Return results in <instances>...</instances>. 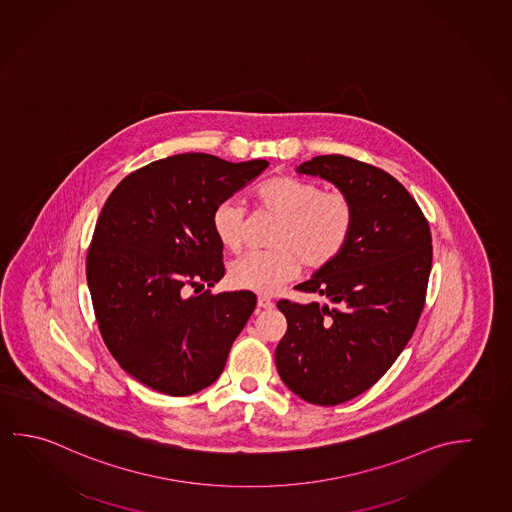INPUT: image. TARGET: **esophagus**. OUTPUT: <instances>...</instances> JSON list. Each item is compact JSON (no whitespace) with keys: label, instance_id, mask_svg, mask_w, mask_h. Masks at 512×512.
<instances>
[{"label":"esophagus","instance_id":"34e87169","mask_svg":"<svg viewBox=\"0 0 512 512\" xmlns=\"http://www.w3.org/2000/svg\"><path fill=\"white\" fill-rule=\"evenodd\" d=\"M257 305H259L260 309H273V305L275 302L268 298V296H259V300H257Z\"/></svg>","mask_w":512,"mask_h":512}]
</instances>
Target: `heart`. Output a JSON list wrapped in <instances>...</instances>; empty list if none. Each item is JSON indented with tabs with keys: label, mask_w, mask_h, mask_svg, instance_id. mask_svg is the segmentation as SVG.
Instances as JSON below:
<instances>
[{
	"label": "heart",
	"mask_w": 512,
	"mask_h": 512,
	"mask_svg": "<svg viewBox=\"0 0 512 512\" xmlns=\"http://www.w3.org/2000/svg\"><path fill=\"white\" fill-rule=\"evenodd\" d=\"M255 196L278 225L269 237L273 250L246 253L230 266L228 278L237 289L273 295L298 277L302 262L307 268H323L349 243L356 214L345 192L282 176L266 181ZM244 219L246 210L237 199H225L214 208L212 228L226 250H241Z\"/></svg>",
	"instance_id": "b5f03b06"
}]
</instances>
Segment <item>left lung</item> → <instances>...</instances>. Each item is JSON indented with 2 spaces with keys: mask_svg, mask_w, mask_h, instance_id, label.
<instances>
[{
  "mask_svg": "<svg viewBox=\"0 0 512 512\" xmlns=\"http://www.w3.org/2000/svg\"><path fill=\"white\" fill-rule=\"evenodd\" d=\"M345 192L354 228L343 252L298 284L329 302L280 300L287 331L278 376L307 403L334 406L363 394L412 338L431 271L430 225L394 176L341 154L296 167Z\"/></svg>",
  "mask_w": 512,
  "mask_h": 512,
  "instance_id": "obj_1",
  "label": "left lung"
}]
</instances>
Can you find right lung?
<instances>
[{
  "mask_svg": "<svg viewBox=\"0 0 512 512\" xmlns=\"http://www.w3.org/2000/svg\"><path fill=\"white\" fill-rule=\"evenodd\" d=\"M268 165L176 154L131 172L109 194L86 277L106 347L140 383L180 397L221 376L257 296L198 295L225 275L212 214Z\"/></svg>",
  "mask_w": 512,
  "mask_h": 512,
  "instance_id": "obj_1",
  "label": "right lung"
}]
</instances>
